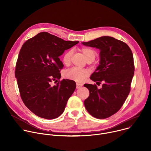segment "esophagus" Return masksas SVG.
Returning <instances> with one entry per match:
<instances>
[{"instance_id":"obj_1","label":"esophagus","mask_w":151,"mask_h":151,"mask_svg":"<svg viewBox=\"0 0 151 151\" xmlns=\"http://www.w3.org/2000/svg\"><path fill=\"white\" fill-rule=\"evenodd\" d=\"M82 86V84L79 83H76V88H79L80 87H81Z\"/></svg>"}]
</instances>
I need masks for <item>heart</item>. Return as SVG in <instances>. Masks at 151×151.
I'll return each mask as SVG.
<instances>
[{
  "label": "heart",
  "instance_id": "b5f03b06",
  "mask_svg": "<svg viewBox=\"0 0 151 151\" xmlns=\"http://www.w3.org/2000/svg\"><path fill=\"white\" fill-rule=\"evenodd\" d=\"M79 50L82 52L88 62L94 60L97 55L96 52L94 50L88 47H82ZM72 54L73 51L72 50H69L63 54L62 61L64 64L69 65L70 63ZM88 75L89 72L88 70L85 69H79L77 68H72L64 73V76L66 78L76 82H83Z\"/></svg>",
  "mask_w": 151,
  "mask_h": 151
}]
</instances>
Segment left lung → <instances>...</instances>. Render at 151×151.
Instances as JSON below:
<instances>
[{
    "label": "left lung",
    "instance_id": "left-lung-1",
    "mask_svg": "<svg viewBox=\"0 0 151 151\" xmlns=\"http://www.w3.org/2000/svg\"><path fill=\"white\" fill-rule=\"evenodd\" d=\"M82 44L100 50V65L90 79L97 85L103 82L100 89L96 84H84L90 91L84 101L85 107L94 118H109L121 109L130 93L134 72L132 51L126 43L110 36Z\"/></svg>",
    "mask_w": 151,
    "mask_h": 151
}]
</instances>
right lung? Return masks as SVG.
<instances>
[{
    "label": "right lung",
    "instance_id": "1",
    "mask_svg": "<svg viewBox=\"0 0 151 151\" xmlns=\"http://www.w3.org/2000/svg\"><path fill=\"white\" fill-rule=\"evenodd\" d=\"M78 42L44 32L26 40L21 47L15 75L21 99L36 115L52 119L63 113L76 86L72 80L60 81L63 64L58 57ZM52 81L58 82L56 85H51Z\"/></svg>",
    "mask_w": 151,
    "mask_h": 151
}]
</instances>
